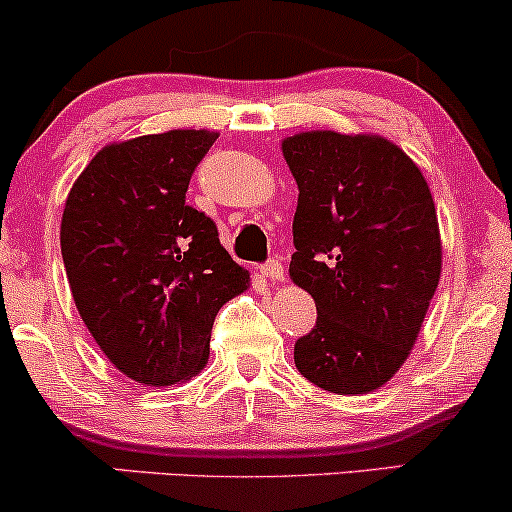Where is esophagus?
I'll return each mask as SVG.
<instances>
[{"label":"esophagus","mask_w":512,"mask_h":512,"mask_svg":"<svg viewBox=\"0 0 512 512\" xmlns=\"http://www.w3.org/2000/svg\"><path fill=\"white\" fill-rule=\"evenodd\" d=\"M260 272H262V276H267L269 281H281L283 279V264L272 257V260H267L262 264Z\"/></svg>","instance_id":"esophagus-1"}]
</instances>
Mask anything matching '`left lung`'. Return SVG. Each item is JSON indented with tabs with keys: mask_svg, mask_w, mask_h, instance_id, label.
I'll return each instance as SVG.
<instances>
[{
	"mask_svg": "<svg viewBox=\"0 0 512 512\" xmlns=\"http://www.w3.org/2000/svg\"><path fill=\"white\" fill-rule=\"evenodd\" d=\"M283 157L300 190L291 279L317 305L295 367L341 396L379 389L408 360L439 286L432 193L379 135L298 133L283 140Z\"/></svg>",
	"mask_w": 512,
	"mask_h": 512,
	"instance_id": "left-lung-1",
	"label": "left lung"
}]
</instances>
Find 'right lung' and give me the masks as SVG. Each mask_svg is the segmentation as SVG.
I'll return each instance as SVG.
<instances>
[{
	"label": "right lung",
	"instance_id": "obj_1",
	"mask_svg": "<svg viewBox=\"0 0 512 512\" xmlns=\"http://www.w3.org/2000/svg\"><path fill=\"white\" fill-rule=\"evenodd\" d=\"M214 140L169 131L107 145L66 200L61 257L73 300L104 355L140 384L200 372L214 317L248 286L217 224L186 205Z\"/></svg>",
	"mask_w": 512,
	"mask_h": 512
}]
</instances>
